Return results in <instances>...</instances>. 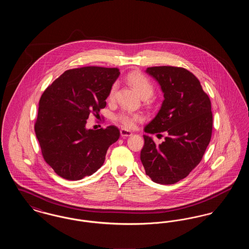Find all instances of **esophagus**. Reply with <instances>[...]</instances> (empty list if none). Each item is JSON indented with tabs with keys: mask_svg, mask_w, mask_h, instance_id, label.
<instances>
[{
	"mask_svg": "<svg viewBox=\"0 0 249 249\" xmlns=\"http://www.w3.org/2000/svg\"><path fill=\"white\" fill-rule=\"evenodd\" d=\"M120 134L122 137H128L132 134V132L130 130H126V129H121L120 130Z\"/></svg>",
	"mask_w": 249,
	"mask_h": 249,
	"instance_id": "34e87169",
	"label": "esophagus"
}]
</instances>
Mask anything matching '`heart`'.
I'll use <instances>...</instances> for the list:
<instances>
[{"mask_svg":"<svg viewBox=\"0 0 249 249\" xmlns=\"http://www.w3.org/2000/svg\"><path fill=\"white\" fill-rule=\"evenodd\" d=\"M129 83L137 90L142 99H149L154 94V87L149 79L138 71H132L128 75ZM117 89V84H114L108 93V100L112 101L115 98ZM114 119L119 122L124 128L132 129L135 127L136 123L142 120V116L138 113H132L130 111H120L117 115H115Z\"/></svg>","mask_w":249,"mask_h":249,"instance_id":"b5f03b06","label":"heart"}]
</instances>
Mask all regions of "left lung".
<instances>
[{
  "mask_svg": "<svg viewBox=\"0 0 249 249\" xmlns=\"http://www.w3.org/2000/svg\"><path fill=\"white\" fill-rule=\"evenodd\" d=\"M145 71L160 85L164 101L144 131L165 132L167 135L159 145L152 137L143 135L140 158L146 176L152 181L171 185L190 175L210 142L213 130L211 101L199 79L185 68L155 66Z\"/></svg>",
  "mask_w": 249,
  "mask_h": 249,
  "instance_id": "obj_1",
  "label": "left lung"
}]
</instances>
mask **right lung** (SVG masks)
<instances>
[{
  "mask_svg": "<svg viewBox=\"0 0 249 249\" xmlns=\"http://www.w3.org/2000/svg\"><path fill=\"white\" fill-rule=\"evenodd\" d=\"M118 68L87 66L64 71L39 101L35 124L44 160L60 178L80 180L91 176L106 160L108 147L119 140L116 126L86 129L90 114L107 107Z\"/></svg>",
  "mask_w": 249,
  "mask_h": 249,
  "instance_id": "obj_1",
  "label": "right lung"
}]
</instances>
